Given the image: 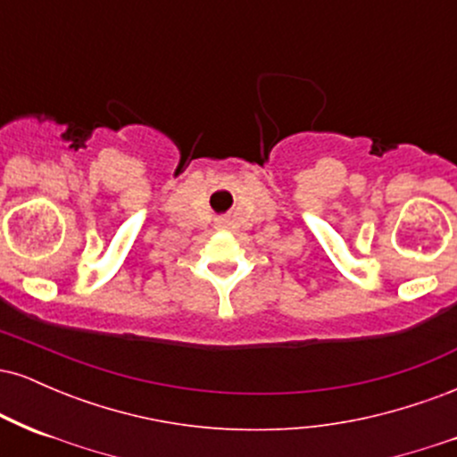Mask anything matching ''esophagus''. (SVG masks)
<instances>
[{
	"mask_svg": "<svg viewBox=\"0 0 457 457\" xmlns=\"http://www.w3.org/2000/svg\"><path fill=\"white\" fill-rule=\"evenodd\" d=\"M217 225H219V228H223V225H225V221H217Z\"/></svg>",
	"mask_w": 457,
	"mask_h": 457,
	"instance_id": "34e87169",
	"label": "esophagus"
}]
</instances>
